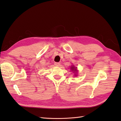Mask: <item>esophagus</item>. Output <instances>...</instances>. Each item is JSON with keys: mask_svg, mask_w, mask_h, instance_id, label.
Instances as JSON below:
<instances>
[{"mask_svg": "<svg viewBox=\"0 0 121 121\" xmlns=\"http://www.w3.org/2000/svg\"><path fill=\"white\" fill-rule=\"evenodd\" d=\"M55 65L56 66H60V63L59 62H55Z\"/></svg>", "mask_w": 121, "mask_h": 121, "instance_id": "esophagus-1", "label": "esophagus"}]
</instances>
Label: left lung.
Segmentation results:
<instances>
[{
    "label": "left lung",
    "mask_w": 121,
    "mask_h": 121,
    "mask_svg": "<svg viewBox=\"0 0 121 121\" xmlns=\"http://www.w3.org/2000/svg\"><path fill=\"white\" fill-rule=\"evenodd\" d=\"M71 69L72 71H75L76 70V68H75L74 66H72L71 67Z\"/></svg>",
    "instance_id": "8db88e82"
}]
</instances>
